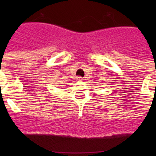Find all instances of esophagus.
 I'll return each instance as SVG.
<instances>
[{
    "label": "esophagus",
    "mask_w": 156,
    "mask_h": 156,
    "mask_svg": "<svg viewBox=\"0 0 156 156\" xmlns=\"http://www.w3.org/2000/svg\"><path fill=\"white\" fill-rule=\"evenodd\" d=\"M76 80L77 81H83V77L81 76H77L76 77Z\"/></svg>",
    "instance_id": "esophagus-1"
}]
</instances>
